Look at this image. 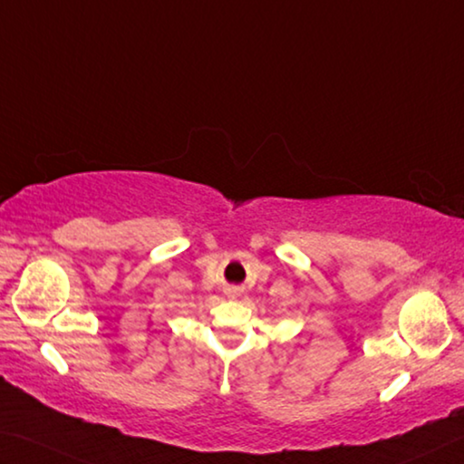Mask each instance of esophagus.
Wrapping results in <instances>:
<instances>
[{
    "mask_svg": "<svg viewBox=\"0 0 464 464\" xmlns=\"http://www.w3.org/2000/svg\"><path fill=\"white\" fill-rule=\"evenodd\" d=\"M230 295H232V297H234V294H230Z\"/></svg>",
    "mask_w": 464,
    "mask_h": 464,
    "instance_id": "obj_1",
    "label": "esophagus"
}]
</instances>
